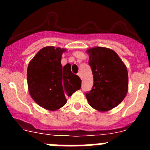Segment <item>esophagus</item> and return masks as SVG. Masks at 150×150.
<instances>
[{
  "instance_id": "esophagus-1",
  "label": "esophagus",
  "mask_w": 150,
  "mask_h": 150,
  "mask_svg": "<svg viewBox=\"0 0 150 150\" xmlns=\"http://www.w3.org/2000/svg\"><path fill=\"white\" fill-rule=\"evenodd\" d=\"M77 75L79 76V77H81V74H80V73H78Z\"/></svg>"
}]
</instances>
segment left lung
I'll return each instance as SVG.
<instances>
[{
	"mask_svg": "<svg viewBox=\"0 0 150 150\" xmlns=\"http://www.w3.org/2000/svg\"><path fill=\"white\" fill-rule=\"evenodd\" d=\"M88 64L93 74L94 84L86 92L88 104L94 109L107 111L121 103L128 87V71L113 50L104 47L89 49Z\"/></svg>",
	"mask_w": 150,
	"mask_h": 150,
	"instance_id": "1",
	"label": "left lung"
}]
</instances>
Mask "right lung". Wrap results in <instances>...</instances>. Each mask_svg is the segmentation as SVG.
Wrapping results in <instances>:
<instances>
[{"label":"right lung","mask_w":150,"mask_h":150,"mask_svg":"<svg viewBox=\"0 0 150 150\" xmlns=\"http://www.w3.org/2000/svg\"><path fill=\"white\" fill-rule=\"evenodd\" d=\"M65 50L46 46L38 52L28 67L27 79L30 95L40 107L55 110L67 103L81 88V79L73 74L71 64L62 67V55Z\"/></svg>","instance_id":"1"}]
</instances>
